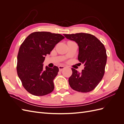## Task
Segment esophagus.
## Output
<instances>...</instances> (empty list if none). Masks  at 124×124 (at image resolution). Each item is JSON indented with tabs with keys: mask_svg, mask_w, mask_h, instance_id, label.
<instances>
[{
	"mask_svg": "<svg viewBox=\"0 0 124 124\" xmlns=\"http://www.w3.org/2000/svg\"><path fill=\"white\" fill-rule=\"evenodd\" d=\"M58 68L60 71H62L63 69H64L65 68V67L63 66H58Z\"/></svg>",
	"mask_w": 124,
	"mask_h": 124,
	"instance_id": "esophagus-1",
	"label": "esophagus"
}]
</instances>
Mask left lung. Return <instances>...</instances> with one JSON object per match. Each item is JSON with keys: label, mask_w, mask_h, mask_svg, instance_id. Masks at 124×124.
<instances>
[{"label": "left lung", "mask_w": 124, "mask_h": 124, "mask_svg": "<svg viewBox=\"0 0 124 124\" xmlns=\"http://www.w3.org/2000/svg\"><path fill=\"white\" fill-rule=\"evenodd\" d=\"M67 39L75 41L78 46V60L84 64L80 73L72 68L69 78L70 87L75 91L87 93L98 85L104 76L107 56L104 45L96 37L89 33L63 34Z\"/></svg>", "instance_id": "8db88e82"}]
</instances>
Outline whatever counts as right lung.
Here are the masks:
<instances>
[{"label": "right lung", "mask_w": 124, "mask_h": 124, "mask_svg": "<svg viewBox=\"0 0 124 124\" xmlns=\"http://www.w3.org/2000/svg\"><path fill=\"white\" fill-rule=\"evenodd\" d=\"M64 38L59 33L37 31L30 34L21 44L17 58V72L30 93L41 96L53 92V80L59 69L55 66L44 69L43 63L46 54H50L56 44Z\"/></svg>", "instance_id": "add662e5"}]
</instances>
